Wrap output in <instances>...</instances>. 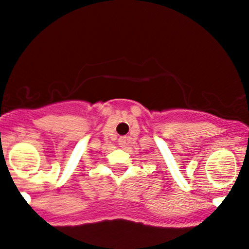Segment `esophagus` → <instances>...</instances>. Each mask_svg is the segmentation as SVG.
<instances>
[{
    "instance_id": "esophagus-1",
    "label": "esophagus",
    "mask_w": 249,
    "mask_h": 249,
    "mask_svg": "<svg viewBox=\"0 0 249 249\" xmlns=\"http://www.w3.org/2000/svg\"><path fill=\"white\" fill-rule=\"evenodd\" d=\"M126 138H120L119 139V145L122 146V147H124L125 145H126Z\"/></svg>"
}]
</instances>
